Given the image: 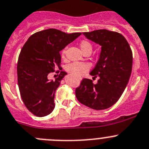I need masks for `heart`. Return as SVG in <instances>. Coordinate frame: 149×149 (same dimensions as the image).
<instances>
[{
	"mask_svg": "<svg viewBox=\"0 0 149 149\" xmlns=\"http://www.w3.org/2000/svg\"><path fill=\"white\" fill-rule=\"evenodd\" d=\"M80 49L83 52L84 54L87 53V52H91L93 47L92 45L86 40H83L80 42ZM65 54H66V49H63L61 51V57L63 58H65ZM88 70V66L86 63H77V62H74L71 64H69L67 66V71L69 73L73 75L74 77H80L83 76L87 71Z\"/></svg>",
	"mask_w": 149,
	"mask_h": 149,
	"instance_id": "1",
	"label": "heart"
}]
</instances>
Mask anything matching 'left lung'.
Instances as JSON below:
<instances>
[{
    "label": "left lung",
    "instance_id": "1",
    "mask_svg": "<svg viewBox=\"0 0 149 149\" xmlns=\"http://www.w3.org/2000/svg\"><path fill=\"white\" fill-rule=\"evenodd\" d=\"M102 46L100 59L91 75L100 77L97 84L84 78L75 89L77 100L94 109L109 108L119 100L130 80L132 67V52L127 39L118 32L106 29L83 33Z\"/></svg>",
    "mask_w": 149,
    "mask_h": 149
}]
</instances>
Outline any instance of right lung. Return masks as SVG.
<instances>
[{
	"mask_svg": "<svg viewBox=\"0 0 149 149\" xmlns=\"http://www.w3.org/2000/svg\"><path fill=\"white\" fill-rule=\"evenodd\" d=\"M80 35L49 28L33 33L22 47L17 62L18 86L22 102L34 116L43 117L54 110L55 92L66 72L61 71L55 80H49L47 75L61 67L60 51Z\"/></svg>",
	"mask_w": 149,
	"mask_h": 149,
	"instance_id": "add662e5",
	"label": "right lung"
}]
</instances>
